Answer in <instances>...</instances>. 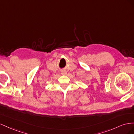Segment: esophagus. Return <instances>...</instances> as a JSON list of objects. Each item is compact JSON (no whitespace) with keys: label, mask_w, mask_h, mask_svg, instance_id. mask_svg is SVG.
I'll return each instance as SVG.
<instances>
[{"label":"esophagus","mask_w":134,"mask_h":134,"mask_svg":"<svg viewBox=\"0 0 134 134\" xmlns=\"http://www.w3.org/2000/svg\"><path fill=\"white\" fill-rule=\"evenodd\" d=\"M61 74H62V75H66L67 72H66V71H65L63 70V71H62V72H61Z\"/></svg>","instance_id":"34e87169"}]
</instances>
